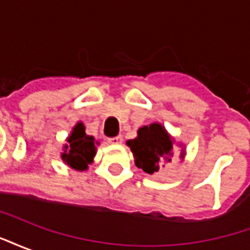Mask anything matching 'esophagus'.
Here are the masks:
<instances>
[{
	"label": "esophagus",
	"instance_id": "34e87169",
	"mask_svg": "<svg viewBox=\"0 0 250 250\" xmlns=\"http://www.w3.org/2000/svg\"><path fill=\"white\" fill-rule=\"evenodd\" d=\"M122 141H123V136L122 135H116L112 136V138H108V143H111V145H119V143H122Z\"/></svg>",
	"mask_w": 250,
	"mask_h": 250
}]
</instances>
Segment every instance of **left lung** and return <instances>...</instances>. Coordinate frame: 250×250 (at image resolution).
<instances>
[{
	"mask_svg": "<svg viewBox=\"0 0 250 250\" xmlns=\"http://www.w3.org/2000/svg\"><path fill=\"white\" fill-rule=\"evenodd\" d=\"M127 145L135 157L136 166L147 174L158 173L166 163L171 162L173 139L159 123L139 128L138 136ZM181 157H184V152Z\"/></svg>",
	"mask_w": 250,
	"mask_h": 250,
	"instance_id": "8db88e82",
	"label": "left lung"
}]
</instances>
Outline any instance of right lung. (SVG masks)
<instances>
[{
    "instance_id": "add662e5",
    "label": "right lung",
    "mask_w": 250,
    "mask_h": 250,
    "mask_svg": "<svg viewBox=\"0 0 250 250\" xmlns=\"http://www.w3.org/2000/svg\"><path fill=\"white\" fill-rule=\"evenodd\" d=\"M95 139L85 135L83 123H77L68 138V145L62 154V159L75 170H85L95 157Z\"/></svg>"
}]
</instances>
